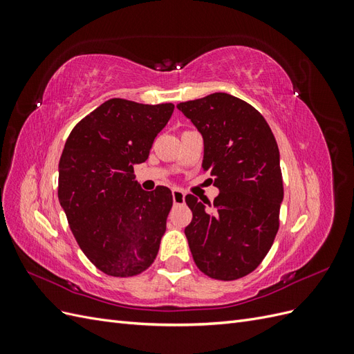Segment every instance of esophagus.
<instances>
[{
    "label": "esophagus",
    "mask_w": 354,
    "mask_h": 354,
    "mask_svg": "<svg viewBox=\"0 0 354 354\" xmlns=\"http://www.w3.org/2000/svg\"><path fill=\"white\" fill-rule=\"evenodd\" d=\"M173 202L176 205H180V203L185 202V192L180 190V189H174L173 190Z\"/></svg>",
    "instance_id": "34e87169"
}]
</instances>
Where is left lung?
Masks as SVG:
<instances>
[{
  "mask_svg": "<svg viewBox=\"0 0 354 354\" xmlns=\"http://www.w3.org/2000/svg\"><path fill=\"white\" fill-rule=\"evenodd\" d=\"M203 137V169L220 194L205 207L196 196L185 229L198 269L234 281L254 272L279 230L283 181L276 138L263 115L227 93L177 104Z\"/></svg>",
  "mask_w": 354,
  "mask_h": 354,
  "instance_id": "left-lung-1",
  "label": "left lung"
}]
</instances>
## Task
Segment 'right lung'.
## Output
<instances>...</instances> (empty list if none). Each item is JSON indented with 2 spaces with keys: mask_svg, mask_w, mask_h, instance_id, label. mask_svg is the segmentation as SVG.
<instances>
[{
  "mask_svg": "<svg viewBox=\"0 0 354 354\" xmlns=\"http://www.w3.org/2000/svg\"><path fill=\"white\" fill-rule=\"evenodd\" d=\"M173 103L111 99L73 127L59 162V201L85 257L103 273L130 277L156 259L173 195L146 192L134 165L147 159Z\"/></svg>",
  "mask_w": 354,
  "mask_h": 354,
  "instance_id": "right-lung-1",
  "label": "right lung"
}]
</instances>
